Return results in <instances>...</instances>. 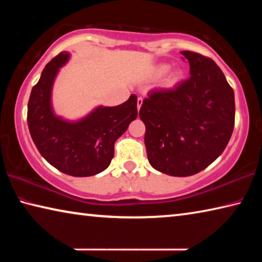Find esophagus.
I'll return each mask as SVG.
<instances>
[{
    "mask_svg": "<svg viewBox=\"0 0 262 262\" xmlns=\"http://www.w3.org/2000/svg\"><path fill=\"white\" fill-rule=\"evenodd\" d=\"M142 104H143V99L141 98V97H139V98H137V110H141V106H142Z\"/></svg>",
    "mask_w": 262,
    "mask_h": 262,
    "instance_id": "esophagus-1",
    "label": "esophagus"
}]
</instances>
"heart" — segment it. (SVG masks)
<instances>
[{"label": "heart", "mask_w": 262, "mask_h": 262, "mask_svg": "<svg viewBox=\"0 0 262 262\" xmlns=\"http://www.w3.org/2000/svg\"><path fill=\"white\" fill-rule=\"evenodd\" d=\"M168 70H170V66L166 64V63H162V64H158L156 68L154 69V75L156 77H161L163 75H165ZM180 79V73L179 72H172L168 74V76L165 79V85L167 88H172L177 83L179 82Z\"/></svg>", "instance_id": "heart-1"}]
</instances>
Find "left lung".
Returning <instances> with one entry per match:
<instances>
[{"label":"left lung","instance_id":"1","mask_svg":"<svg viewBox=\"0 0 262 262\" xmlns=\"http://www.w3.org/2000/svg\"><path fill=\"white\" fill-rule=\"evenodd\" d=\"M189 78L173 90L150 92L140 118L155 170L188 177L205 170L224 151L234 127V94L219 66L199 53L184 51Z\"/></svg>","mask_w":262,"mask_h":262}]
</instances>
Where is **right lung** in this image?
<instances>
[{
    "label": "right lung",
    "mask_w": 262,
    "mask_h": 262,
    "mask_svg": "<svg viewBox=\"0 0 262 262\" xmlns=\"http://www.w3.org/2000/svg\"><path fill=\"white\" fill-rule=\"evenodd\" d=\"M69 57L61 52L43 68L30 95L28 125L35 147L52 166L73 177H90L108 167L115 141L137 117V97L118 106H97L78 120L59 117L52 105L53 84Z\"/></svg>",
    "instance_id": "obj_1"
}]
</instances>
